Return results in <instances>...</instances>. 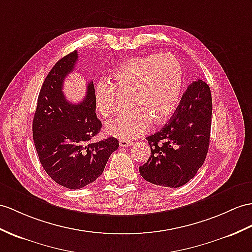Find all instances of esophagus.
I'll use <instances>...</instances> for the list:
<instances>
[{
  "label": "esophagus",
  "mask_w": 252,
  "mask_h": 252,
  "mask_svg": "<svg viewBox=\"0 0 252 252\" xmlns=\"http://www.w3.org/2000/svg\"><path fill=\"white\" fill-rule=\"evenodd\" d=\"M120 146H122V147H128V146H131L133 143H132V141H130V140H124V139H122V140H120Z\"/></svg>",
  "instance_id": "1"
}]
</instances>
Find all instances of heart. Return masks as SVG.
Here are the masks:
<instances>
[{
    "label": "heart",
    "instance_id": "1",
    "mask_svg": "<svg viewBox=\"0 0 252 252\" xmlns=\"http://www.w3.org/2000/svg\"><path fill=\"white\" fill-rule=\"evenodd\" d=\"M112 85L99 84L96 90V108L103 118L118 111L116 91L130 94L129 110L109 121V136L134 139L149 129L152 122H167L179 103L183 88V70L172 54H149L132 58L113 73Z\"/></svg>",
    "mask_w": 252,
    "mask_h": 252
}]
</instances>
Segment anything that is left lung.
<instances>
[{"mask_svg": "<svg viewBox=\"0 0 252 252\" xmlns=\"http://www.w3.org/2000/svg\"><path fill=\"white\" fill-rule=\"evenodd\" d=\"M212 109L210 87L200 79L193 81L168 124L146 138L152 154L139 168L145 181L177 188L197 174L210 145Z\"/></svg>", "mask_w": 252, "mask_h": 252, "instance_id": "8db88e82", "label": "left lung"}]
</instances>
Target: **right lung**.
Instances as JSON below:
<instances>
[{
    "label": "right lung",
    "mask_w": 252,
    "mask_h": 252,
    "mask_svg": "<svg viewBox=\"0 0 252 252\" xmlns=\"http://www.w3.org/2000/svg\"><path fill=\"white\" fill-rule=\"evenodd\" d=\"M78 52L65 55L49 71L40 89L33 119V139L39 161L59 185L80 189L101 175L110 155L119 149L113 137L90 142L101 129L96 115L93 81L87 95L71 103L63 93L66 76L75 68Z\"/></svg>",
    "instance_id": "1"
}]
</instances>
